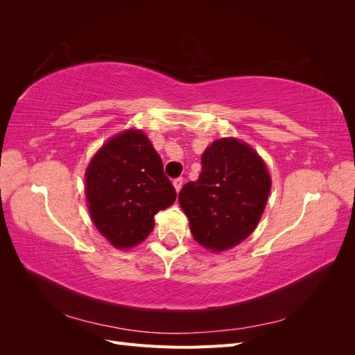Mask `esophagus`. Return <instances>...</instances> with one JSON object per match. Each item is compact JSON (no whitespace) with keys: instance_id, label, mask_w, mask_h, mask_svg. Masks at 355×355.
<instances>
[{"instance_id":"34e87169","label":"esophagus","mask_w":355,"mask_h":355,"mask_svg":"<svg viewBox=\"0 0 355 355\" xmlns=\"http://www.w3.org/2000/svg\"><path fill=\"white\" fill-rule=\"evenodd\" d=\"M173 187H175L176 192H179V191L182 189V187H184V179H182V178L175 179V180H173Z\"/></svg>"}]
</instances>
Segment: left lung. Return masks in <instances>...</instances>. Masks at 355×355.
<instances>
[{
    "label": "left lung",
    "instance_id": "1",
    "mask_svg": "<svg viewBox=\"0 0 355 355\" xmlns=\"http://www.w3.org/2000/svg\"><path fill=\"white\" fill-rule=\"evenodd\" d=\"M201 173L179 192L194 240L223 252L254 231L271 191L263 159L234 137L214 141L201 155Z\"/></svg>",
    "mask_w": 355,
    "mask_h": 355
}]
</instances>
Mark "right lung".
<instances>
[{"label": "right lung", "instance_id": "1", "mask_svg": "<svg viewBox=\"0 0 355 355\" xmlns=\"http://www.w3.org/2000/svg\"><path fill=\"white\" fill-rule=\"evenodd\" d=\"M85 197L94 227L116 249H130L154 230V216L176 200L163 161L141 130L106 142L85 170Z\"/></svg>", "mask_w": 355, "mask_h": 355}]
</instances>
